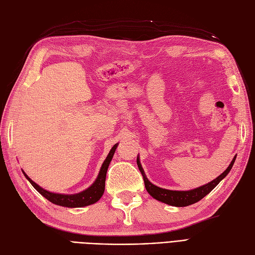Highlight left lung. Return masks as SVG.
<instances>
[{
	"label": "left lung",
	"instance_id": "obj_1",
	"mask_svg": "<svg viewBox=\"0 0 255 255\" xmlns=\"http://www.w3.org/2000/svg\"><path fill=\"white\" fill-rule=\"evenodd\" d=\"M235 160H236V156H234V159L231 162L230 166L226 168V170L223 171V173L218 178H216L215 180H212L211 182L203 185V187H199V188H196L194 190H190V191H171V190H166V189H162V188L156 187V185L151 183L147 179L146 175H144V171L141 167V164L139 162L138 157H137V165H138V168L142 175L143 181H144V187H146V190L148 191V193L151 196L155 198L156 201L168 204L170 206H176V207H184V206H189V205L194 204L198 201H201L202 198H204L208 193H210V192L217 187L218 183L230 173V170L232 169Z\"/></svg>",
	"mask_w": 255,
	"mask_h": 255
}]
</instances>
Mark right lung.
<instances>
[{
    "label": "right lung",
    "mask_w": 255,
    "mask_h": 255,
    "mask_svg": "<svg viewBox=\"0 0 255 255\" xmlns=\"http://www.w3.org/2000/svg\"><path fill=\"white\" fill-rule=\"evenodd\" d=\"M117 146L118 143H116L115 146L112 148L111 152L108 153L106 160L103 163L100 174L96 178L95 182L91 185L90 188H88L87 190L80 192L78 194H71V195H65V194H57V193H51V192H48L44 190L43 188H40L38 184H36L34 181H32L31 179L27 177V175L23 171V174L27 180L30 181V183L33 185L34 188L36 189L37 192H39L45 198H47L48 201H50L51 203L63 206V207H84V206H89L96 203L99 199L102 197L103 193H104L105 190V180H106V173L109 166V163H111L115 151L117 149Z\"/></svg>",
    "instance_id": "obj_1"
}]
</instances>
